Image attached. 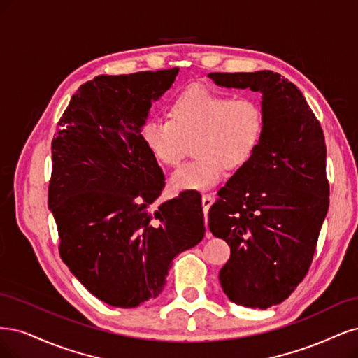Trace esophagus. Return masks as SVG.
Segmentation results:
<instances>
[{
  "label": "esophagus",
  "mask_w": 358,
  "mask_h": 358,
  "mask_svg": "<svg viewBox=\"0 0 358 358\" xmlns=\"http://www.w3.org/2000/svg\"><path fill=\"white\" fill-rule=\"evenodd\" d=\"M211 205H213V196L211 194H203L202 196V208H203V211L208 213ZM206 229H208V226H206Z\"/></svg>",
  "instance_id": "34e87169"
}]
</instances>
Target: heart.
Returning <instances> with one entry per match:
<instances>
[{"instance_id":"b5f03b06","label":"heart","mask_w":358,"mask_h":358,"mask_svg":"<svg viewBox=\"0 0 358 358\" xmlns=\"http://www.w3.org/2000/svg\"><path fill=\"white\" fill-rule=\"evenodd\" d=\"M169 118L150 116L140 138L159 164L177 166L194 143L196 160L171 177L176 190L215 186L224 169L236 171L255 157L264 134V113L250 96L232 98L203 86H192L172 99Z\"/></svg>"}]
</instances>
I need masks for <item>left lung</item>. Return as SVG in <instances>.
<instances>
[{
  "instance_id": "left-lung-1",
  "label": "left lung",
  "mask_w": 358,
  "mask_h": 358,
  "mask_svg": "<svg viewBox=\"0 0 358 358\" xmlns=\"http://www.w3.org/2000/svg\"><path fill=\"white\" fill-rule=\"evenodd\" d=\"M215 85L262 94L264 134L210 208L208 226L230 247L218 273L236 305L266 309L309 271L329 210L326 141L302 92L273 71L211 73Z\"/></svg>"
}]
</instances>
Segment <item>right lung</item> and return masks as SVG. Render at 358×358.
Returning a JSON list of instances; mask_svg holds the SVG:
<instances>
[{
    "label": "right lung",
    "mask_w": 358,
    "mask_h": 358,
    "mask_svg": "<svg viewBox=\"0 0 358 358\" xmlns=\"http://www.w3.org/2000/svg\"><path fill=\"white\" fill-rule=\"evenodd\" d=\"M178 68L98 76L73 95L52 141L49 208L59 255L87 290L116 308L162 293L171 262L203 238L198 198L155 206L165 176L140 129Z\"/></svg>",
    "instance_id": "obj_1"
}]
</instances>
